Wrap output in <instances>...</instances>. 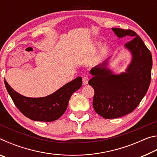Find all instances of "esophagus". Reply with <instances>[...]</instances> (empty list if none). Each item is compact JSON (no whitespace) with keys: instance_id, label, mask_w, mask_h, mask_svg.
Instances as JSON below:
<instances>
[{"instance_id":"esophagus-1","label":"esophagus","mask_w":157,"mask_h":157,"mask_svg":"<svg viewBox=\"0 0 157 157\" xmlns=\"http://www.w3.org/2000/svg\"><path fill=\"white\" fill-rule=\"evenodd\" d=\"M89 78L88 75H84L83 78H82V82H83V84H88Z\"/></svg>"}]
</instances>
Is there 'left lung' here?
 <instances>
[{
    "mask_svg": "<svg viewBox=\"0 0 157 157\" xmlns=\"http://www.w3.org/2000/svg\"><path fill=\"white\" fill-rule=\"evenodd\" d=\"M118 38L128 37L124 46L132 59L125 72L115 75L107 68L108 59L93 68L89 85L95 91L94 110L106 119L116 118L132 112L147 93L151 81L152 58L138 34L131 30L112 28Z\"/></svg>",
    "mask_w": 157,
    "mask_h": 157,
    "instance_id": "left-lung-1",
    "label": "left lung"
}]
</instances>
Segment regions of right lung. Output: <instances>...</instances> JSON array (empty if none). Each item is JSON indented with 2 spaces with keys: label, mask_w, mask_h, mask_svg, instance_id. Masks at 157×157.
<instances>
[{
  "label": "right lung",
  "mask_w": 157,
  "mask_h": 157,
  "mask_svg": "<svg viewBox=\"0 0 157 157\" xmlns=\"http://www.w3.org/2000/svg\"><path fill=\"white\" fill-rule=\"evenodd\" d=\"M82 84V78L78 77L48 96L28 98L15 91L5 81L7 92L21 112L31 120L42 122L59 119L67 109L71 95L80 88Z\"/></svg>",
  "instance_id": "add662e5"
}]
</instances>
